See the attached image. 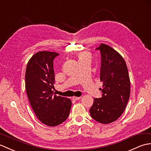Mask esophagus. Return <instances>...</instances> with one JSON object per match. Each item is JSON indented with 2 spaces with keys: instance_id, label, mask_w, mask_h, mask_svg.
<instances>
[{
  "instance_id": "1",
  "label": "esophagus",
  "mask_w": 151,
  "mask_h": 151,
  "mask_svg": "<svg viewBox=\"0 0 151 151\" xmlns=\"http://www.w3.org/2000/svg\"><path fill=\"white\" fill-rule=\"evenodd\" d=\"M80 98H81V97H76V96H73L72 98V99L74 100V101H77V100L79 99Z\"/></svg>"
}]
</instances>
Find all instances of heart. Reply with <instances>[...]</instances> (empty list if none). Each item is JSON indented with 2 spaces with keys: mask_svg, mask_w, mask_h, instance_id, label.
I'll return each instance as SVG.
<instances>
[{
  "mask_svg": "<svg viewBox=\"0 0 151 151\" xmlns=\"http://www.w3.org/2000/svg\"><path fill=\"white\" fill-rule=\"evenodd\" d=\"M87 58H90V55L87 53H80L79 55V60L80 59H85Z\"/></svg>",
  "mask_w": 151,
  "mask_h": 151,
  "instance_id": "heart-1",
  "label": "heart"
}]
</instances>
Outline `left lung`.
I'll return each instance as SVG.
<instances>
[{"label": "left lung", "mask_w": 151, "mask_h": 151, "mask_svg": "<svg viewBox=\"0 0 151 151\" xmlns=\"http://www.w3.org/2000/svg\"><path fill=\"white\" fill-rule=\"evenodd\" d=\"M100 80L103 82L102 96L93 99L90 109L92 118L96 122L109 124L122 116L128 103L130 83L128 69L122 56L110 46L101 44Z\"/></svg>", "instance_id": "obj_1"}]
</instances>
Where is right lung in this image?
I'll use <instances>...</instances> for the list:
<instances>
[{
  "label": "right lung",
  "instance_id": "1",
  "mask_svg": "<svg viewBox=\"0 0 151 151\" xmlns=\"http://www.w3.org/2000/svg\"><path fill=\"white\" fill-rule=\"evenodd\" d=\"M59 54L42 51L29 60L25 74L28 98L36 116L42 123L54 127L68 118L72 101L53 93V59Z\"/></svg>",
  "mask_w": 151,
  "mask_h": 151
}]
</instances>
